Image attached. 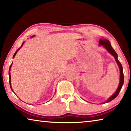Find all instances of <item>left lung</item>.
I'll use <instances>...</instances> for the list:
<instances>
[{"mask_svg":"<svg viewBox=\"0 0 131 131\" xmlns=\"http://www.w3.org/2000/svg\"><path fill=\"white\" fill-rule=\"evenodd\" d=\"M99 44L100 46H103V47L105 48V49L107 50L111 55H112L114 57V58H115V60H116L117 65H118V67H119V71H120V79H119V83L118 88H117L116 91L114 92V94L113 95H112L110 97H108V98L105 102L102 103L103 104H104L105 103H107V102H110V101H112V100H113V99H114L117 96H118V95L119 94V92H120L121 88L123 85L124 77V74H123V66H122V65H121V63L119 62V61H118V55H117V54L116 52H115L114 50L112 48V46H111L110 42L108 41V40L106 39H100V40H99Z\"/></svg>","mask_w":131,"mask_h":131,"instance_id":"8db88e82","label":"left lung"}]
</instances>
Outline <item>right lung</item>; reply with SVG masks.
I'll list each match as a JSON object with an SVG mask.
<instances>
[{"instance_id": "1", "label": "right lung", "mask_w": 131, "mask_h": 131, "mask_svg": "<svg viewBox=\"0 0 131 131\" xmlns=\"http://www.w3.org/2000/svg\"><path fill=\"white\" fill-rule=\"evenodd\" d=\"M35 36V35L34 36H31V37H34ZM24 43H25V41H24L23 43V44H22V45H21V46L20 47V48H19L16 51H15V52L14 53V55H13V58H14L15 57V55H16V54L17 53V52L19 50V49H20V48L23 47V46L24 45ZM12 64H13V63L11 64V65H10V68H9V72H8V75H9V83H10V88H11V89H12V90L13 91V89H12V84H11V75H10V70H11V67H12ZM14 92V91H13Z\"/></svg>"}]
</instances>
